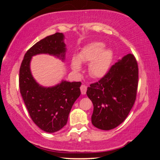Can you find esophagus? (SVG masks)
<instances>
[{
    "mask_svg": "<svg viewBox=\"0 0 160 160\" xmlns=\"http://www.w3.org/2000/svg\"><path fill=\"white\" fill-rule=\"evenodd\" d=\"M86 90H87V87H86V85H82L80 86V91H81L82 95H85Z\"/></svg>",
    "mask_w": 160,
    "mask_h": 160,
    "instance_id": "esophagus-1",
    "label": "esophagus"
}]
</instances>
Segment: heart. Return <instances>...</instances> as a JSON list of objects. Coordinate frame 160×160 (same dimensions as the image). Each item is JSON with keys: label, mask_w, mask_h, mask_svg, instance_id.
Wrapping results in <instances>:
<instances>
[{"label": "heart", "mask_w": 160, "mask_h": 160, "mask_svg": "<svg viewBox=\"0 0 160 160\" xmlns=\"http://www.w3.org/2000/svg\"><path fill=\"white\" fill-rule=\"evenodd\" d=\"M104 44L101 42H92L82 48L78 55L71 58V67L74 71L81 70V63L90 62L89 73L93 78H102L110 68L113 60V52L111 49L104 48Z\"/></svg>", "instance_id": "heart-1"}]
</instances>
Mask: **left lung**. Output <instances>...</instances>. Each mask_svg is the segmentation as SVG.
Here are the masks:
<instances>
[{"instance_id":"1","label":"left lung","mask_w":160,"mask_h":160,"mask_svg":"<svg viewBox=\"0 0 160 160\" xmlns=\"http://www.w3.org/2000/svg\"><path fill=\"white\" fill-rule=\"evenodd\" d=\"M138 81L137 61L132 54H128L87 88L86 95L93 104L92 123L95 127L111 130L126 120L135 102Z\"/></svg>"}]
</instances>
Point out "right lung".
I'll return each instance as SVG.
<instances>
[{
  "mask_svg": "<svg viewBox=\"0 0 160 160\" xmlns=\"http://www.w3.org/2000/svg\"><path fill=\"white\" fill-rule=\"evenodd\" d=\"M62 33L46 37L31 47L20 66V93L33 122L46 132L53 133L65 126L71 108L80 95V82L62 80L54 86H40L31 71L32 57L49 54L62 61L65 58L66 44Z\"/></svg>",
  "mask_w": 160,
  "mask_h": 160,
  "instance_id": "right-lung-1",
  "label": "right lung"
}]
</instances>
